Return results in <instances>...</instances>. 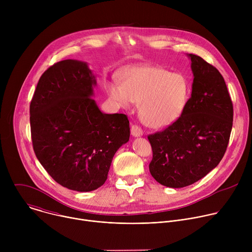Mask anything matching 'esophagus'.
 Masks as SVG:
<instances>
[{
	"label": "esophagus",
	"instance_id": "esophagus-1",
	"mask_svg": "<svg viewBox=\"0 0 252 252\" xmlns=\"http://www.w3.org/2000/svg\"><path fill=\"white\" fill-rule=\"evenodd\" d=\"M130 132H131V134H132L133 136H140V135H142V133H143L142 129H141L140 126H138L137 125H132V126H131Z\"/></svg>",
	"mask_w": 252,
	"mask_h": 252
}]
</instances>
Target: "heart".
Returning <instances> with one entry per match:
<instances>
[{
  "label": "heart",
  "mask_w": 252,
  "mask_h": 252,
  "mask_svg": "<svg viewBox=\"0 0 252 252\" xmlns=\"http://www.w3.org/2000/svg\"><path fill=\"white\" fill-rule=\"evenodd\" d=\"M122 84L107 85L111 97L124 107L139 104L141 121L152 127H163L184 114L190 84L181 73L155 65L129 68L121 76Z\"/></svg>",
  "instance_id": "obj_1"
}]
</instances>
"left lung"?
Segmentation results:
<instances>
[{"label": "left lung", "mask_w": 252, "mask_h": 252, "mask_svg": "<svg viewBox=\"0 0 252 252\" xmlns=\"http://www.w3.org/2000/svg\"><path fill=\"white\" fill-rule=\"evenodd\" d=\"M189 57L194 78L184 114L148 136L153 150L151 174L173 189L190 186L218 166L233 121L232 101L219 69L196 55Z\"/></svg>", "instance_id": "left-lung-1"}]
</instances>
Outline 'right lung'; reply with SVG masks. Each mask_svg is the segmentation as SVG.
Masks as SVG:
<instances>
[{"label": "right lung", "instance_id": "add662e5", "mask_svg": "<svg viewBox=\"0 0 252 252\" xmlns=\"http://www.w3.org/2000/svg\"><path fill=\"white\" fill-rule=\"evenodd\" d=\"M94 85L86 63L64 60L42 75L30 104L35 157L71 190L101 187L115 154L129 139L127 117L102 114L92 97Z\"/></svg>", "mask_w": 252, "mask_h": 252}]
</instances>
